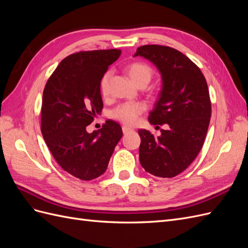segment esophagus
I'll use <instances>...</instances> for the list:
<instances>
[{
	"label": "esophagus",
	"mask_w": 248,
	"mask_h": 248,
	"mask_svg": "<svg viewBox=\"0 0 248 248\" xmlns=\"http://www.w3.org/2000/svg\"><path fill=\"white\" fill-rule=\"evenodd\" d=\"M122 131H123V133L125 134V133H127V132L132 131V129L129 128V127H127V126H123V127H122Z\"/></svg>",
	"instance_id": "obj_1"
}]
</instances>
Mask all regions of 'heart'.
I'll use <instances>...</instances> for the list:
<instances>
[{"instance_id":"1","label":"heart","mask_w":248,"mask_h":248,"mask_svg":"<svg viewBox=\"0 0 248 248\" xmlns=\"http://www.w3.org/2000/svg\"><path fill=\"white\" fill-rule=\"evenodd\" d=\"M127 73L130 78L136 82L138 86L147 85L150 82L153 76V71L151 67L142 62H133L127 66ZM110 77L109 71H107L103 74L100 79V91L103 95H106L108 92V79ZM146 110V104L144 102L137 101V102H125L120 104L117 108L111 110L110 116L112 119L121 122L126 125H133L136 124L140 115Z\"/></svg>"}]
</instances>
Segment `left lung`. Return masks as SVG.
Instances as JSON below:
<instances>
[{"label": "left lung", "instance_id": "obj_1", "mask_svg": "<svg viewBox=\"0 0 248 248\" xmlns=\"http://www.w3.org/2000/svg\"><path fill=\"white\" fill-rule=\"evenodd\" d=\"M137 56L151 61L162 78L159 98L149 122L168 125L157 138L149 130H139L140 161L150 174L172 178L190 166L204 145L211 118L207 81L199 67L175 48L142 46L137 49Z\"/></svg>", "mask_w": 248, "mask_h": 248}]
</instances>
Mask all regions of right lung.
<instances>
[{
    "instance_id": "1",
    "label": "right lung",
    "mask_w": 248,
    "mask_h": 248,
    "mask_svg": "<svg viewBox=\"0 0 248 248\" xmlns=\"http://www.w3.org/2000/svg\"><path fill=\"white\" fill-rule=\"evenodd\" d=\"M120 55V49L72 54L58 65L43 91V139L59 166L84 181L106 171L123 136L121 126L112 120L99 130H86L103 108L100 79Z\"/></svg>"
}]
</instances>
